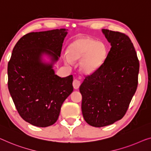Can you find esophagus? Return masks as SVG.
<instances>
[{
	"label": "esophagus",
	"instance_id": "1",
	"mask_svg": "<svg viewBox=\"0 0 151 151\" xmlns=\"http://www.w3.org/2000/svg\"><path fill=\"white\" fill-rule=\"evenodd\" d=\"M73 84L74 88L77 89L79 88V87L81 85V81L78 79H75L73 81Z\"/></svg>",
	"mask_w": 151,
	"mask_h": 151
}]
</instances>
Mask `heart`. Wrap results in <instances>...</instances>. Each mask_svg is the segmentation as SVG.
Returning a JSON list of instances; mask_svg holds the SVG:
<instances>
[{
	"instance_id": "obj_1",
	"label": "heart",
	"mask_w": 151,
	"mask_h": 151,
	"mask_svg": "<svg viewBox=\"0 0 151 151\" xmlns=\"http://www.w3.org/2000/svg\"><path fill=\"white\" fill-rule=\"evenodd\" d=\"M68 56H64V62L71 65L73 62L81 59L80 70L86 75L93 73L104 62L107 56V48L103 42H96L91 39L83 38L70 45Z\"/></svg>"
}]
</instances>
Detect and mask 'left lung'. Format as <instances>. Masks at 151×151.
<instances>
[{
	"label": "left lung",
	"instance_id": "obj_1",
	"mask_svg": "<svg viewBox=\"0 0 151 151\" xmlns=\"http://www.w3.org/2000/svg\"><path fill=\"white\" fill-rule=\"evenodd\" d=\"M111 50L97 70L79 87L83 118L89 125L101 127L123 117L138 83L140 64L134 45L125 34L102 29Z\"/></svg>",
	"mask_w": 151,
	"mask_h": 151
}]
</instances>
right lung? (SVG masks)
I'll use <instances>...</instances> for the list:
<instances>
[{
    "instance_id": "add662e5",
    "label": "right lung",
    "mask_w": 151,
    "mask_h": 151,
    "mask_svg": "<svg viewBox=\"0 0 151 151\" xmlns=\"http://www.w3.org/2000/svg\"><path fill=\"white\" fill-rule=\"evenodd\" d=\"M66 29L30 32L18 40L8 63V88L21 117L45 127L57 121L64 100L73 91V75L60 77L53 68L62 51ZM52 62L42 61V54Z\"/></svg>"
}]
</instances>
